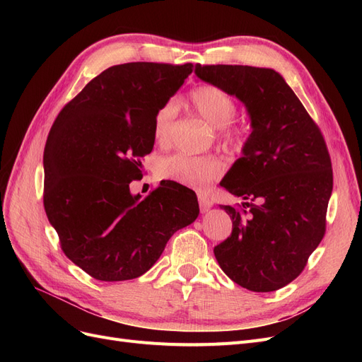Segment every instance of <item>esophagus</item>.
<instances>
[{"label": "esophagus", "mask_w": 362, "mask_h": 362, "mask_svg": "<svg viewBox=\"0 0 362 362\" xmlns=\"http://www.w3.org/2000/svg\"><path fill=\"white\" fill-rule=\"evenodd\" d=\"M198 199H199V206H201V213H206L208 210H210V208H211V201L210 199H208L206 198V196L205 194H202V193H199L198 194Z\"/></svg>", "instance_id": "1"}]
</instances>
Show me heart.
Returning a JSON list of instances; mask_svg holds the SVG:
<instances>
[{
  "instance_id": "obj_1",
  "label": "heart",
  "mask_w": 362,
  "mask_h": 362,
  "mask_svg": "<svg viewBox=\"0 0 362 362\" xmlns=\"http://www.w3.org/2000/svg\"><path fill=\"white\" fill-rule=\"evenodd\" d=\"M190 104L205 122L217 128V136L226 148L238 149L243 144V129L233 125L231 119L237 112L235 101L221 87L201 86L190 93ZM178 115V103H164L154 116L152 133L160 145L168 144L172 137L175 117ZM161 178L178 181L190 187H204L216 180L223 170V163L214 156L193 157L173 154L163 158L158 166Z\"/></svg>"
}]
</instances>
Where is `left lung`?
I'll use <instances>...</instances> for the list:
<instances>
[{
    "label": "left lung",
    "mask_w": 362,
    "mask_h": 362,
    "mask_svg": "<svg viewBox=\"0 0 362 362\" xmlns=\"http://www.w3.org/2000/svg\"><path fill=\"white\" fill-rule=\"evenodd\" d=\"M194 75L235 96L250 120L242 157L221 181L243 208L218 205L233 233L214 257L243 288L279 290L300 275L325 235L334 181L323 136L275 69L196 64Z\"/></svg>",
    "instance_id": "obj_1"
}]
</instances>
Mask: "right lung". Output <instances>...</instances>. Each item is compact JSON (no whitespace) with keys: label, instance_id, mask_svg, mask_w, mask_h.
Masks as SVG:
<instances>
[{"label":"right lung","instance_id":"1","mask_svg":"<svg viewBox=\"0 0 362 362\" xmlns=\"http://www.w3.org/2000/svg\"><path fill=\"white\" fill-rule=\"evenodd\" d=\"M193 64L125 63L101 72L63 107L43 151V205L62 249L98 281L146 273L178 229L196 221V193L161 182L146 198L129 192L154 148L158 108Z\"/></svg>","mask_w":362,"mask_h":362}]
</instances>
